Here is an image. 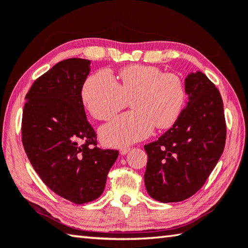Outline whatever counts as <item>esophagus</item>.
Wrapping results in <instances>:
<instances>
[{
	"label": "esophagus",
	"mask_w": 248,
	"mask_h": 248,
	"mask_svg": "<svg viewBox=\"0 0 248 248\" xmlns=\"http://www.w3.org/2000/svg\"><path fill=\"white\" fill-rule=\"evenodd\" d=\"M129 152H130V148H129V147L121 148V149H120V155H121V156H124V155H127Z\"/></svg>",
	"instance_id": "esophagus-1"
}]
</instances>
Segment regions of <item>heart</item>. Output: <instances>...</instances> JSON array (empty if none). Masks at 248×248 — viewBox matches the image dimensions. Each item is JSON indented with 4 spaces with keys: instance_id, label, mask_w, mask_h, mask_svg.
Wrapping results in <instances>:
<instances>
[{
    "instance_id": "b5f03b06",
    "label": "heart",
    "mask_w": 248,
    "mask_h": 248,
    "mask_svg": "<svg viewBox=\"0 0 248 248\" xmlns=\"http://www.w3.org/2000/svg\"><path fill=\"white\" fill-rule=\"evenodd\" d=\"M119 84L110 72L102 70L89 76L81 89L86 108L96 119L108 120L125 105L134 110L118 116L101 128L100 135L108 146L121 147L149 137L155 125L171 127L185 102L179 77L163 74L156 66L131 65L119 73Z\"/></svg>"
}]
</instances>
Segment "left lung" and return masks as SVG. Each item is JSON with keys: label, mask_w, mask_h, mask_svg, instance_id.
Listing matches in <instances>:
<instances>
[{"label": "left lung", "mask_w": 248, "mask_h": 248, "mask_svg": "<svg viewBox=\"0 0 248 248\" xmlns=\"http://www.w3.org/2000/svg\"><path fill=\"white\" fill-rule=\"evenodd\" d=\"M186 106L173 127L145 145L148 195L163 203L186 200L200 189L226 143L224 103L215 85L197 71L185 78Z\"/></svg>", "instance_id": "1"}]
</instances>
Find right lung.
Here are the masks:
<instances>
[{
  "mask_svg": "<svg viewBox=\"0 0 248 248\" xmlns=\"http://www.w3.org/2000/svg\"><path fill=\"white\" fill-rule=\"evenodd\" d=\"M90 60L65 59L33 82L22 113V144L45 185L75 204L93 201L104 191L117 150L96 147L86 117L81 89Z\"/></svg>",
  "mask_w": 248,
  "mask_h": 248,
  "instance_id": "obj_1",
  "label": "right lung"
}]
</instances>
